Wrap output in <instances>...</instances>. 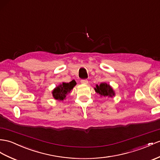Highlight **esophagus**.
I'll return each instance as SVG.
<instances>
[{
	"label": "esophagus",
	"mask_w": 160,
	"mask_h": 160,
	"mask_svg": "<svg viewBox=\"0 0 160 160\" xmlns=\"http://www.w3.org/2000/svg\"><path fill=\"white\" fill-rule=\"evenodd\" d=\"M81 83L83 84H88V81L87 79H81Z\"/></svg>",
	"instance_id": "1"
}]
</instances>
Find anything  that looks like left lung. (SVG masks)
<instances>
[{
    "mask_svg": "<svg viewBox=\"0 0 160 160\" xmlns=\"http://www.w3.org/2000/svg\"><path fill=\"white\" fill-rule=\"evenodd\" d=\"M94 89L97 93L104 97H112V96L115 95L114 91L112 90V88L106 83H102L100 84V85H96V88H94Z\"/></svg>",
    "mask_w": 160,
    "mask_h": 160,
    "instance_id": "left-lung-1",
    "label": "left lung"
}]
</instances>
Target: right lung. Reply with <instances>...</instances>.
<instances>
[{
	"mask_svg": "<svg viewBox=\"0 0 160 160\" xmlns=\"http://www.w3.org/2000/svg\"><path fill=\"white\" fill-rule=\"evenodd\" d=\"M76 85L75 80L71 81L69 83H62V84L58 85L53 90V98L58 100H63L65 99L66 96Z\"/></svg>",
	"mask_w": 160,
	"mask_h": 160,
	"instance_id": "add662e5",
	"label": "right lung"
}]
</instances>
